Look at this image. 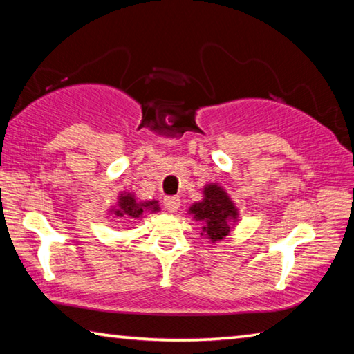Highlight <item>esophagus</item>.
Wrapping results in <instances>:
<instances>
[{"instance_id":"34e87169","label":"esophagus","mask_w":354,"mask_h":354,"mask_svg":"<svg viewBox=\"0 0 354 354\" xmlns=\"http://www.w3.org/2000/svg\"><path fill=\"white\" fill-rule=\"evenodd\" d=\"M179 205H181V200L178 196H167V198H164V206L169 212H176Z\"/></svg>"}]
</instances>
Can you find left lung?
<instances>
[{"mask_svg": "<svg viewBox=\"0 0 354 354\" xmlns=\"http://www.w3.org/2000/svg\"><path fill=\"white\" fill-rule=\"evenodd\" d=\"M203 194L205 198L190 207V214L201 223V234L207 236L212 242L221 241L231 231L230 221L237 218V209L218 185H207Z\"/></svg>", "mask_w": 354, "mask_h": 354, "instance_id": "8db88e82", "label": "left lung"}]
</instances>
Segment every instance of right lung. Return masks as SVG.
Here are the masks:
<instances>
[{
	"mask_svg": "<svg viewBox=\"0 0 354 354\" xmlns=\"http://www.w3.org/2000/svg\"><path fill=\"white\" fill-rule=\"evenodd\" d=\"M145 209H149V211H159L158 201H148V203H137L133 194H122L118 198V209H115V215L117 217H123V218H139L142 217V214Z\"/></svg>",
	"mask_w": 354,
	"mask_h": 354,
	"instance_id": "obj_1",
	"label": "right lung"
}]
</instances>
